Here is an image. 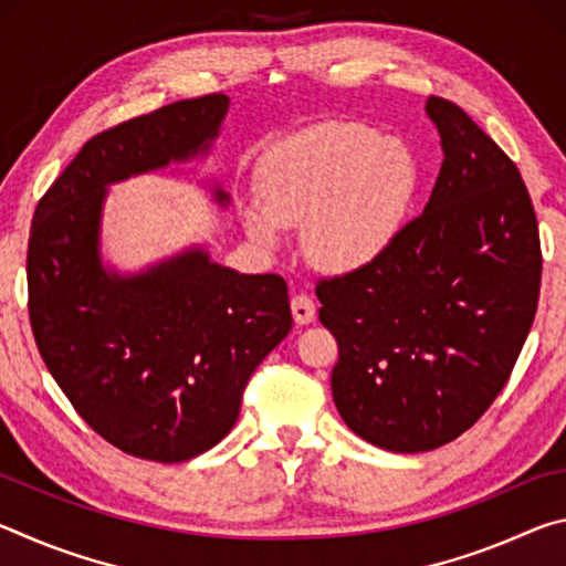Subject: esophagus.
<instances>
[{"instance_id": "1", "label": "esophagus", "mask_w": 566, "mask_h": 566, "mask_svg": "<svg viewBox=\"0 0 566 566\" xmlns=\"http://www.w3.org/2000/svg\"><path fill=\"white\" fill-rule=\"evenodd\" d=\"M314 314H317V306H314L312 296H306V294L292 296V317L296 324L314 322Z\"/></svg>"}]
</instances>
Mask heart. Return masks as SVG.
<instances>
[{
    "label": "heart",
    "instance_id": "b5f03b06",
    "mask_svg": "<svg viewBox=\"0 0 566 566\" xmlns=\"http://www.w3.org/2000/svg\"><path fill=\"white\" fill-rule=\"evenodd\" d=\"M262 205L242 209L260 244L304 224V249L327 272L377 264L405 227L417 191V161L397 139L364 127H317L266 151L256 167Z\"/></svg>",
    "mask_w": 566,
    "mask_h": 566
}]
</instances>
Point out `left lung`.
I'll use <instances>...</instances> for the list:
<instances>
[{
  "mask_svg": "<svg viewBox=\"0 0 566 566\" xmlns=\"http://www.w3.org/2000/svg\"><path fill=\"white\" fill-rule=\"evenodd\" d=\"M442 139L432 197L377 264L317 286L339 344L332 397L354 434L429 452L467 432L510 379L542 282L520 169L464 109L429 97Z\"/></svg>",
  "mask_w": 566,
  "mask_h": 566,
  "instance_id": "left-lung-1",
  "label": "left lung"
}]
</instances>
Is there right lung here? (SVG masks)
Returning <instances> with one entry per match:
<instances>
[{
    "instance_id": "obj_1",
    "label": "right lung",
    "mask_w": 566,
    "mask_h": 566,
    "mask_svg": "<svg viewBox=\"0 0 566 566\" xmlns=\"http://www.w3.org/2000/svg\"><path fill=\"white\" fill-rule=\"evenodd\" d=\"M227 112V94H207L97 134L32 219L30 322L46 369L94 432L151 462L222 442L249 377L292 329L280 274H239L202 247L134 274L102 260L107 187L209 155ZM212 197L229 205L219 185Z\"/></svg>"
}]
</instances>
